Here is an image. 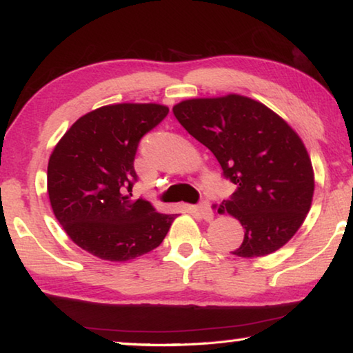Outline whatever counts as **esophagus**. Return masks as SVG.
<instances>
[{"instance_id":"obj_1","label":"esophagus","mask_w":353,"mask_h":353,"mask_svg":"<svg viewBox=\"0 0 353 353\" xmlns=\"http://www.w3.org/2000/svg\"><path fill=\"white\" fill-rule=\"evenodd\" d=\"M196 211L205 221L210 222L211 219H213V210H211V205L208 201H202L201 203H199L196 207Z\"/></svg>"}]
</instances>
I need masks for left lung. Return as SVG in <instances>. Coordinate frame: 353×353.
I'll return each instance as SVG.
<instances>
[{
    "label": "left lung",
    "instance_id": "8db88e82",
    "mask_svg": "<svg viewBox=\"0 0 353 353\" xmlns=\"http://www.w3.org/2000/svg\"><path fill=\"white\" fill-rule=\"evenodd\" d=\"M172 112L236 185L217 210L243 227L233 254L259 258L285 245L303 225L315 190L310 157L298 134L265 105L238 94L185 100Z\"/></svg>",
    "mask_w": 353,
    "mask_h": 353
}]
</instances>
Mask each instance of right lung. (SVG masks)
<instances>
[{"label":"right lung","instance_id":"obj_1","mask_svg":"<svg viewBox=\"0 0 353 353\" xmlns=\"http://www.w3.org/2000/svg\"><path fill=\"white\" fill-rule=\"evenodd\" d=\"M168 108L119 103L83 115L49 157L48 193L54 214L80 248L100 259L125 262L165 239L177 214L157 213L145 199H131L140 139Z\"/></svg>","mask_w":353,"mask_h":353}]
</instances>
